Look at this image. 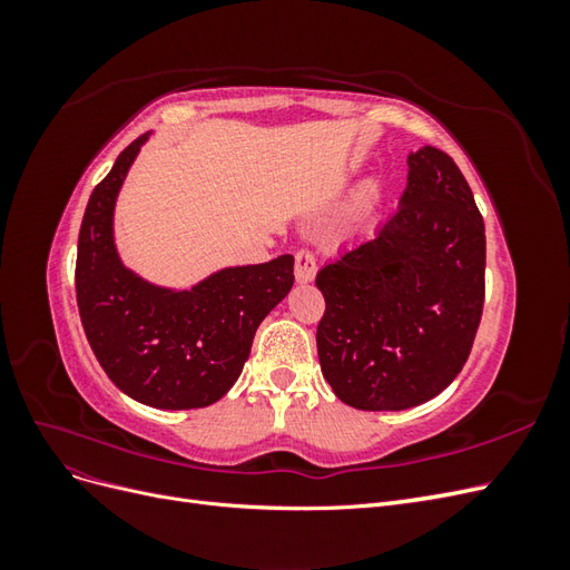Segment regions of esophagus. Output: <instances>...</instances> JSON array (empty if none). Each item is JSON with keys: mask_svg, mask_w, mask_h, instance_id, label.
<instances>
[{"mask_svg": "<svg viewBox=\"0 0 570 570\" xmlns=\"http://www.w3.org/2000/svg\"><path fill=\"white\" fill-rule=\"evenodd\" d=\"M316 271H318L316 254H314L312 249H299V252L295 254V275H297V283H312Z\"/></svg>", "mask_w": 570, "mask_h": 570, "instance_id": "esophagus-1", "label": "esophagus"}]
</instances>
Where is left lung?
<instances>
[{"instance_id":"8db88e82","label":"left lung","mask_w":570,"mask_h":570,"mask_svg":"<svg viewBox=\"0 0 570 570\" xmlns=\"http://www.w3.org/2000/svg\"><path fill=\"white\" fill-rule=\"evenodd\" d=\"M316 344L337 400L402 411L461 373L485 304V223L450 154H409L396 212L316 275Z\"/></svg>"}]
</instances>
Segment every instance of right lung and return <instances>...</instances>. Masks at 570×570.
I'll return each instance as SVG.
<instances>
[{"mask_svg": "<svg viewBox=\"0 0 570 570\" xmlns=\"http://www.w3.org/2000/svg\"><path fill=\"white\" fill-rule=\"evenodd\" d=\"M145 140L120 151L90 195L78 235V312L99 366L120 392L154 409H202L243 373L258 323L295 283V258L223 268L183 292L137 278L114 247V204Z\"/></svg>", "mask_w": 570, "mask_h": 570, "instance_id": "right-lung-1", "label": "right lung"}]
</instances>
